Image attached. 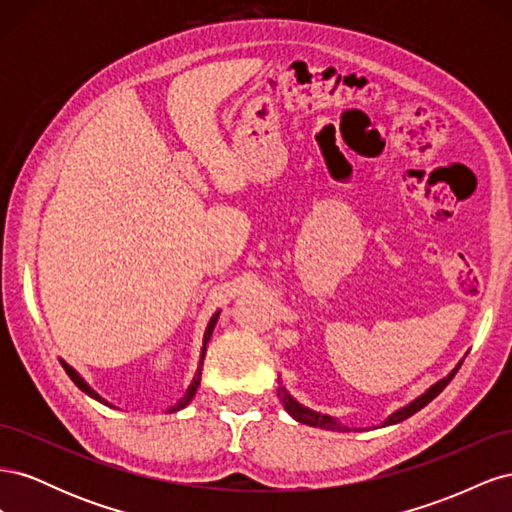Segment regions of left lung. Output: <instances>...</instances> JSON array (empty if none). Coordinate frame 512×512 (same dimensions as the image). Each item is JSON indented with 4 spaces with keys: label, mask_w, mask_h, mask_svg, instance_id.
<instances>
[{
    "label": "left lung",
    "mask_w": 512,
    "mask_h": 512,
    "mask_svg": "<svg viewBox=\"0 0 512 512\" xmlns=\"http://www.w3.org/2000/svg\"><path fill=\"white\" fill-rule=\"evenodd\" d=\"M461 363H463V359L455 365V369L448 371V374H446L442 380H438L436 384H431L423 395H418L416 399H412L410 404H406L404 408H399V410H395L393 414L386 416L384 423H382L380 427H389V425L406 421L408 416H412V414H416L421 408H425V406L429 404V401H431L433 397H438V395L444 391V386L453 380V376L457 374V369L461 367ZM277 395H280V401L284 404V410L294 418V421H299V423L309 425V427H320V429H333V431H344V429H346V431H350V427L339 423L335 416L322 414V412H316V410H312V408H307V406L299 404V401L288 393L286 386H282V382H280V386H277Z\"/></svg>",
    "instance_id": "left-lung-1"
}]
</instances>
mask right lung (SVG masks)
Returning <instances> with one entry per match:
<instances>
[{
    "label": "right lung",
    "instance_id": "1",
    "mask_svg": "<svg viewBox=\"0 0 512 512\" xmlns=\"http://www.w3.org/2000/svg\"><path fill=\"white\" fill-rule=\"evenodd\" d=\"M218 318H220V309L218 312H215L213 316H211V320H209V324H207V329H205V335H203V348H200V361H198V369H196V374H194V378H192V382H190V386H188V391L183 393V397L177 401L175 406H170L168 408V412H177V410H183L185 406L190 404V401L194 399V395H196V391H198V386H200V374H203V361H205V352H207V344H209V339H211V333H213V329H215V324H218ZM59 363H61V367L66 369V374L70 376V380L79 386V389L85 393V395H89L91 399H96V401H100V404H104V406H108V408H115L113 404H108V401L100 395V393H96L94 389H91V386L87 384V380L79 374V371H76L72 365H68L64 359H59Z\"/></svg>",
    "mask_w": 512,
    "mask_h": 512
}]
</instances>
